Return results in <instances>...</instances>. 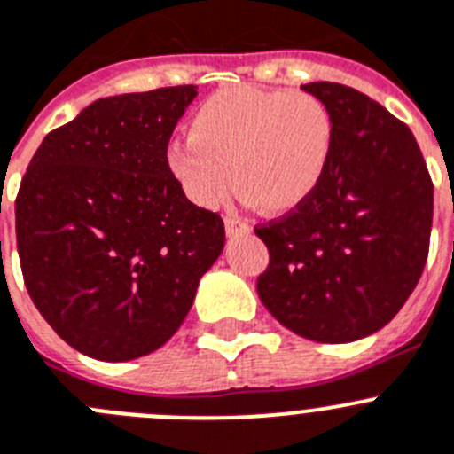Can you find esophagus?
Wrapping results in <instances>:
<instances>
[{"mask_svg": "<svg viewBox=\"0 0 454 454\" xmlns=\"http://www.w3.org/2000/svg\"><path fill=\"white\" fill-rule=\"evenodd\" d=\"M224 231H227V236L247 234L249 224L245 223L243 218H239V215H227V218H224Z\"/></svg>", "mask_w": 454, "mask_h": 454, "instance_id": "esophagus-1", "label": "esophagus"}]
</instances>
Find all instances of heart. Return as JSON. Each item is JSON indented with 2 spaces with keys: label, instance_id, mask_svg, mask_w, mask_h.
Here are the masks:
<instances>
[{
  "label": "heart",
  "instance_id": "obj_1",
  "mask_svg": "<svg viewBox=\"0 0 454 454\" xmlns=\"http://www.w3.org/2000/svg\"><path fill=\"white\" fill-rule=\"evenodd\" d=\"M333 148L335 119L317 97L239 85L200 103L191 135L168 144L166 166L198 207L218 205L234 176L245 200L290 214L319 189Z\"/></svg>",
  "mask_w": 454,
  "mask_h": 454
}]
</instances>
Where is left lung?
<instances>
[{
    "mask_svg": "<svg viewBox=\"0 0 454 454\" xmlns=\"http://www.w3.org/2000/svg\"><path fill=\"white\" fill-rule=\"evenodd\" d=\"M328 106L335 148L313 198L256 227L270 265L256 290L274 319L313 342L380 331L417 288L432 230V180L410 128L340 82L301 85Z\"/></svg>",
    "mask_w": 454,
    "mask_h": 454,
    "instance_id": "1",
    "label": "left lung"
}]
</instances>
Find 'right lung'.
<instances>
[{"mask_svg":"<svg viewBox=\"0 0 454 454\" xmlns=\"http://www.w3.org/2000/svg\"><path fill=\"white\" fill-rule=\"evenodd\" d=\"M195 85L98 98L33 155L15 231L35 309L69 347L106 363L148 356L189 315L224 247L166 166Z\"/></svg>","mask_w":454,"mask_h":454,"instance_id":"1","label":"right lung"}]
</instances>
